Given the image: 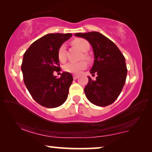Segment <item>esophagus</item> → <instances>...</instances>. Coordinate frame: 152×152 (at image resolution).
Masks as SVG:
<instances>
[{
  "mask_svg": "<svg viewBox=\"0 0 152 152\" xmlns=\"http://www.w3.org/2000/svg\"><path fill=\"white\" fill-rule=\"evenodd\" d=\"M78 78V76L77 75H73V79L74 80H77V79Z\"/></svg>",
  "mask_w": 152,
  "mask_h": 152,
  "instance_id": "34e87169",
  "label": "esophagus"
}]
</instances>
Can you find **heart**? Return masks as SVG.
Returning a JSON list of instances; mask_svg holds the SVG:
<instances>
[{
  "instance_id": "obj_1",
  "label": "heart",
  "mask_w": 152,
  "mask_h": 152,
  "mask_svg": "<svg viewBox=\"0 0 152 152\" xmlns=\"http://www.w3.org/2000/svg\"><path fill=\"white\" fill-rule=\"evenodd\" d=\"M72 43L81 50L84 53H86L90 49V43L88 41H86L84 39H76L72 41ZM57 57L58 59L61 63H64L66 60V45L64 44L61 45V46L59 48L57 52ZM84 58L87 60L90 59V57L88 55H84ZM87 64L85 61H81L79 62H70L66 64L64 67V70L66 72H69L72 74L77 75L80 73L82 70H84L86 68Z\"/></svg>"
}]
</instances>
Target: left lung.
<instances>
[{
    "label": "left lung",
    "instance_id": "1",
    "mask_svg": "<svg viewBox=\"0 0 152 152\" xmlns=\"http://www.w3.org/2000/svg\"><path fill=\"white\" fill-rule=\"evenodd\" d=\"M86 39L93 47L94 64L91 71L95 80L88 77L84 88L87 99L93 104L107 107L119 96L125 84L127 69L125 58L113 41L98 32L76 33Z\"/></svg>",
    "mask_w": 152,
    "mask_h": 152
}]
</instances>
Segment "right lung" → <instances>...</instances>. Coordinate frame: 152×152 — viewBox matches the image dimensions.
I'll list each match as a JSON object with an SVG mask.
<instances>
[{"mask_svg":"<svg viewBox=\"0 0 152 152\" xmlns=\"http://www.w3.org/2000/svg\"><path fill=\"white\" fill-rule=\"evenodd\" d=\"M72 34H48L32 43L23 55L21 70L25 84L32 98L47 108H55L65 102L73 78L62 72L57 78L54 72L61 71L57 52Z\"/></svg>","mask_w":152,"mask_h":152,"instance_id":"obj_1","label":"right lung"}]
</instances>
